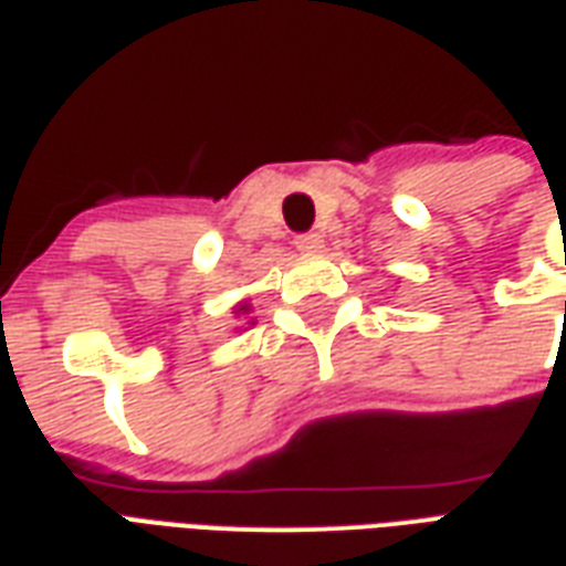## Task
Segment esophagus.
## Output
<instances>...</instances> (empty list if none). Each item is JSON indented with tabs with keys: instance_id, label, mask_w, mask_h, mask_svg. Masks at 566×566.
<instances>
[{
	"instance_id": "esophagus-1",
	"label": "esophagus",
	"mask_w": 566,
	"mask_h": 566,
	"mask_svg": "<svg viewBox=\"0 0 566 566\" xmlns=\"http://www.w3.org/2000/svg\"><path fill=\"white\" fill-rule=\"evenodd\" d=\"M323 234L319 232H304L295 238V247H298L301 253H316V250H323Z\"/></svg>"
}]
</instances>
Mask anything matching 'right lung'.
I'll return each instance as SVG.
<instances>
[{"label": "right lung", "instance_id": "add662e5", "mask_svg": "<svg viewBox=\"0 0 566 566\" xmlns=\"http://www.w3.org/2000/svg\"><path fill=\"white\" fill-rule=\"evenodd\" d=\"M238 311H241V313H247V304H241V307H238Z\"/></svg>", "mask_w": 566, "mask_h": 566}]
</instances>
